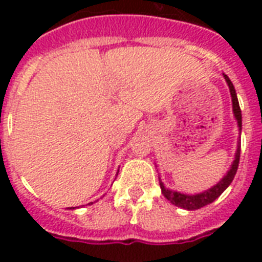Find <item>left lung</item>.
<instances>
[{"instance_id":"obj_1","label":"left lung","mask_w":262,"mask_h":262,"mask_svg":"<svg viewBox=\"0 0 262 262\" xmlns=\"http://www.w3.org/2000/svg\"><path fill=\"white\" fill-rule=\"evenodd\" d=\"M226 81L228 84V88H230V94H231V100H232V113H234V117H235L236 122H238V127H239V132L242 130V114H241V107L239 103H238V98H236L235 88L232 85L231 80L228 79L227 75H223ZM239 156H241V144H238V148H236L235 159L232 162L231 168L228 170V172L224 175L222 181L216 183L215 186H212L211 189L203 191V193H199V194H183V193H179V191L170 190V189H166L162 181H159L160 189H162V193L166 199L170 201L171 204L177 205V207H181L183 209H187V211H193V209H200V208L205 207L208 204L213 203L217 197H219L222 193H223L226 189L228 187V185L232 182V179L235 177L236 170H238V164H239Z\"/></svg>"}]
</instances>
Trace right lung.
<instances>
[{
    "label": "right lung",
    "instance_id": "add662e5",
    "mask_svg": "<svg viewBox=\"0 0 262 262\" xmlns=\"http://www.w3.org/2000/svg\"><path fill=\"white\" fill-rule=\"evenodd\" d=\"M90 204H92V203H90ZM71 209H75V208H71Z\"/></svg>",
    "mask_w": 262,
    "mask_h": 262
}]
</instances>
